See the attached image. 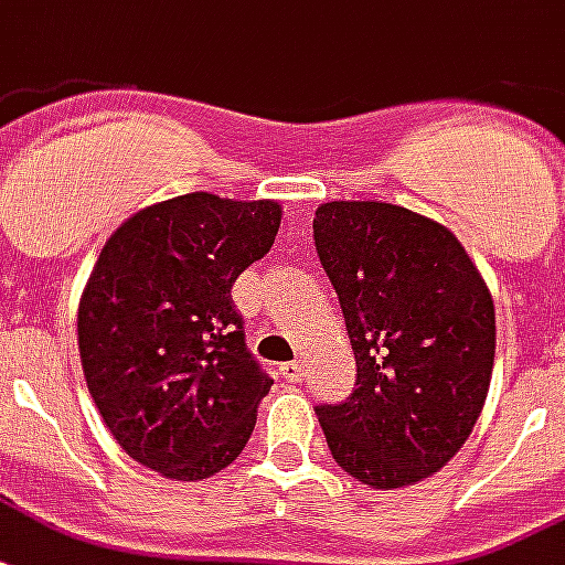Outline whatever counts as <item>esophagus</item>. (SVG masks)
<instances>
[{
    "instance_id": "obj_1",
    "label": "esophagus",
    "mask_w": 565,
    "mask_h": 565,
    "mask_svg": "<svg viewBox=\"0 0 565 565\" xmlns=\"http://www.w3.org/2000/svg\"><path fill=\"white\" fill-rule=\"evenodd\" d=\"M281 371L284 380H290V383H299L305 377V362L302 359H296V362H287V365L278 367Z\"/></svg>"
}]
</instances>
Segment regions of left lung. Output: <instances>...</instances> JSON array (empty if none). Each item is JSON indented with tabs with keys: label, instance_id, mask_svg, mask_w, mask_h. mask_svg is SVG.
<instances>
[{
	"label": "left lung",
	"instance_id": "left-lung-1",
	"mask_svg": "<svg viewBox=\"0 0 565 565\" xmlns=\"http://www.w3.org/2000/svg\"><path fill=\"white\" fill-rule=\"evenodd\" d=\"M315 245L344 311L356 388L320 404L329 452L367 488L437 473L461 449L494 371V299L452 230L380 200L315 212Z\"/></svg>",
	"mask_w": 565,
	"mask_h": 565
}]
</instances>
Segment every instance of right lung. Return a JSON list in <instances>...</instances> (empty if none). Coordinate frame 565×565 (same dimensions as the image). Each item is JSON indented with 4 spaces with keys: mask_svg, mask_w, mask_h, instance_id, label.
I'll return each mask as SVG.
<instances>
[{
    "mask_svg": "<svg viewBox=\"0 0 565 565\" xmlns=\"http://www.w3.org/2000/svg\"><path fill=\"white\" fill-rule=\"evenodd\" d=\"M278 227L275 200L194 191L104 242L77 308L83 377L113 440L154 473L198 482L245 449L271 380L230 290Z\"/></svg>",
    "mask_w": 565,
    "mask_h": 565,
    "instance_id": "right-lung-1",
    "label": "right lung"
}]
</instances>
